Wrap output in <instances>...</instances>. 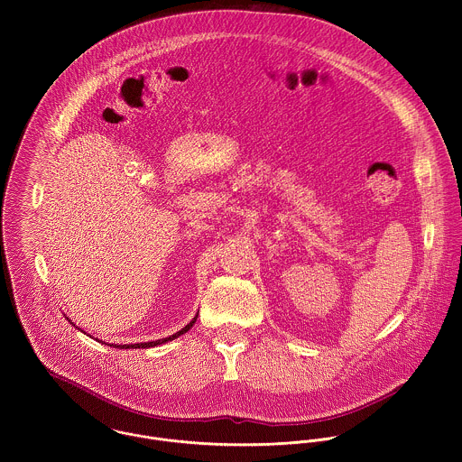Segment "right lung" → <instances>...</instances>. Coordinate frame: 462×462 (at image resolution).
Returning a JSON list of instances; mask_svg holds the SVG:
<instances>
[{"label": "right lung", "mask_w": 462, "mask_h": 462, "mask_svg": "<svg viewBox=\"0 0 462 462\" xmlns=\"http://www.w3.org/2000/svg\"><path fill=\"white\" fill-rule=\"evenodd\" d=\"M196 320H198V317L187 326V328H183V329L180 330V332H176V334H172V336H169V337H163V339H156V341H147V343H134V345H119V348H147V346H156V345H162V343H165V341H171V339H174V337H178V336H181V334H185L187 330H190V328L196 324ZM112 346V345H110Z\"/></svg>", "instance_id": "right-lung-1"}]
</instances>
